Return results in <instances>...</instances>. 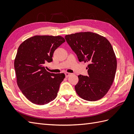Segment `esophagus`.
Here are the masks:
<instances>
[{
	"label": "esophagus",
	"instance_id": "1",
	"mask_svg": "<svg viewBox=\"0 0 134 134\" xmlns=\"http://www.w3.org/2000/svg\"><path fill=\"white\" fill-rule=\"evenodd\" d=\"M64 74H65V76H66V77H68V76H69L70 75H71V74H70V73H68V72H65V73H64Z\"/></svg>",
	"mask_w": 134,
	"mask_h": 134
}]
</instances>
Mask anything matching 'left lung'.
Here are the masks:
<instances>
[{"instance_id": "obj_1", "label": "left lung", "mask_w": 134, "mask_h": 134, "mask_svg": "<svg viewBox=\"0 0 134 134\" xmlns=\"http://www.w3.org/2000/svg\"><path fill=\"white\" fill-rule=\"evenodd\" d=\"M79 62H88V76L80 75L75 86L84 100L94 101L107 93L114 81L116 59L111 44L105 37L93 32H80L65 36Z\"/></svg>"}]
</instances>
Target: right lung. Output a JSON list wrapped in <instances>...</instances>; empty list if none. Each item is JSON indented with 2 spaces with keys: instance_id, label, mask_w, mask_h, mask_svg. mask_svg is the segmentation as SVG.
<instances>
[{
  "instance_id": "1",
  "label": "right lung",
  "mask_w": 134,
  "mask_h": 134,
  "mask_svg": "<svg viewBox=\"0 0 134 134\" xmlns=\"http://www.w3.org/2000/svg\"><path fill=\"white\" fill-rule=\"evenodd\" d=\"M64 42L61 36H35L19 46L14 62L17 83L33 104H47L56 98L65 75L49 72L44 65L53 61L54 51Z\"/></svg>"
}]
</instances>
